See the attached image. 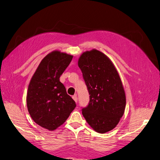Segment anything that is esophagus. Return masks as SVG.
Instances as JSON below:
<instances>
[{
    "label": "esophagus",
    "instance_id": "34e87169",
    "mask_svg": "<svg viewBox=\"0 0 160 160\" xmlns=\"http://www.w3.org/2000/svg\"><path fill=\"white\" fill-rule=\"evenodd\" d=\"M72 99H73V100L75 101V103H77V100H78V99H77V97L76 95L72 96Z\"/></svg>",
    "mask_w": 160,
    "mask_h": 160
}]
</instances>
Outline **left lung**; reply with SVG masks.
Here are the masks:
<instances>
[{
  "mask_svg": "<svg viewBox=\"0 0 160 160\" xmlns=\"http://www.w3.org/2000/svg\"><path fill=\"white\" fill-rule=\"evenodd\" d=\"M78 66L90 95L89 105L82 113L96 132H108L117 126L126 105L118 72L107 55L95 49L82 53Z\"/></svg>",
  "mask_w": 160,
  "mask_h": 160,
  "instance_id": "left-lung-1",
  "label": "left lung"
}]
</instances>
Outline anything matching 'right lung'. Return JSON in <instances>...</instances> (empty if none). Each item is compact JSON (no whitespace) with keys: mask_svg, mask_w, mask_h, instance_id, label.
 Returning <instances> with one entry per match:
<instances>
[{"mask_svg":"<svg viewBox=\"0 0 160 160\" xmlns=\"http://www.w3.org/2000/svg\"><path fill=\"white\" fill-rule=\"evenodd\" d=\"M72 57L60 51L51 52L42 59L28 85V113L37 124L49 131L63 124L76 107L59 81Z\"/></svg>","mask_w":160,"mask_h":160,"instance_id":"1","label":"right lung"}]
</instances>
